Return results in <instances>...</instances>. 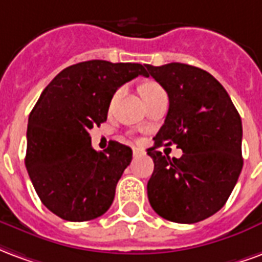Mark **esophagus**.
Listing matches in <instances>:
<instances>
[{
    "label": "esophagus",
    "instance_id": "34e87169",
    "mask_svg": "<svg viewBox=\"0 0 262 262\" xmlns=\"http://www.w3.org/2000/svg\"><path fill=\"white\" fill-rule=\"evenodd\" d=\"M142 156H144V151H143V150H140V148L137 147H133V157H135V159L142 157Z\"/></svg>",
    "mask_w": 262,
    "mask_h": 262
}]
</instances>
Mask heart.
<instances>
[{
  "label": "heart",
  "instance_id": "obj_1",
  "mask_svg": "<svg viewBox=\"0 0 262 262\" xmlns=\"http://www.w3.org/2000/svg\"><path fill=\"white\" fill-rule=\"evenodd\" d=\"M159 90H161V86L157 85V84H154V82H147V84H144V85L140 88V92H142V97L143 95H147V94H151V92L154 91H159ZM119 94V92H118ZM116 94V95H118Z\"/></svg>",
  "mask_w": 262,
  "mask_h": 262
}]
</instances>
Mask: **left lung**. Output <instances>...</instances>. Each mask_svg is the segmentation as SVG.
Segmentation results:
<instances>
[{
  "instance_id": "1",
  "label": "left lung",
  "mask_w": 262,
  "mask_h": 262,
  "mask_svg": "<svg viewBox=\"0 0 262 262\" xmlns=\"http://www.w3.org/2000/svg\"><path fill=\"white\" fill-rule=\"evenodd\" d=\"M146 67L170 101L154 147L147 150L154 161L148 202L170 222L196 223L225 206L242 172V118L208 71L182 63ZM163 144H177L184 154L163 156L155 150Z\"/></svg>"
}]
</instances>
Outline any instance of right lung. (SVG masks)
<instances>
[{"instance_id": "1", "label": "right lung", "mask_w": 262, "mask_h": 262, "mask_svg": "<svg viewBox=\"0 0 262 262\" xmlns=\"http://www.w3.org/2000/svg\"><path fill=\"white\" fill-rule=\"evenodd\" d=\"M147 77L144 66L90 60L70 66L43 90L28 120L25 165L46 208L69 222L99 217L132 161V148L109 142L91 146L90 130L106 120L120 85Z\"/></svg>"}]
</instances>
